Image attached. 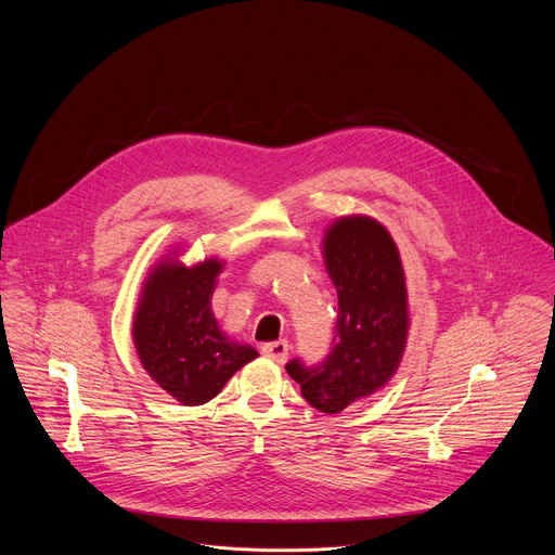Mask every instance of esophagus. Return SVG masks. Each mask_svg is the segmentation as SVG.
I'll return each instance as SVG.
<instances>
[{"mask_svg": "<svg viewBox=\"0 0 555 555\" xmlns=\"http://www.w3.org/2000/svg\"><path fill=\"white\" fill-rule=\"evenodd\" d=\"M261 351H263V356H268L270 360H274V362L283 364V362L287 360V351H289V345H287V340L266 343V345L261 347Z\"/></svg>", "mask_w": 555, "mask_h": 555, "instance_id": "1", "label": "esophagus"}]
</instances>
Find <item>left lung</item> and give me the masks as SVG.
<instances>
[{"label": "left lung", "instance_id": "left-lung-1", "mask_svg": "<svg viewBox=\"0 0 555 555\" xmlns=\"http://www.w3.org/2000/svg\"><path fill=\"white\" fill-rule=\"evenodd\" d=\"M323 257L338 292L332 351L319 366L292 360L285 369L313 409L336 415L398 371L411 325L409 294L400 250L373 217L336 219L325 232Z\"/></svg>", "mask_w": 555, "mask_h": 555}]
</instances>
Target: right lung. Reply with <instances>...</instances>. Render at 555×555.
<instances>
[{
    "instance_id": "right-lung-1",
    "label": "right lung",
    "mask_w": 555,
    "mask_h": 555,
    "mask_svg": "<svg viewBox=\"0 0 555 555\" xmlns=\"http://www.w3.org/2000/svg\"><path fill=\"white\" fill-rule=\"evenodd\" d=\"M176 253L144 279L131 334L149 377L180 404L199 406L259 353L217 325L210 298L223 261L210 257L184 266Z\"/></svg>"
}]
</instances>
